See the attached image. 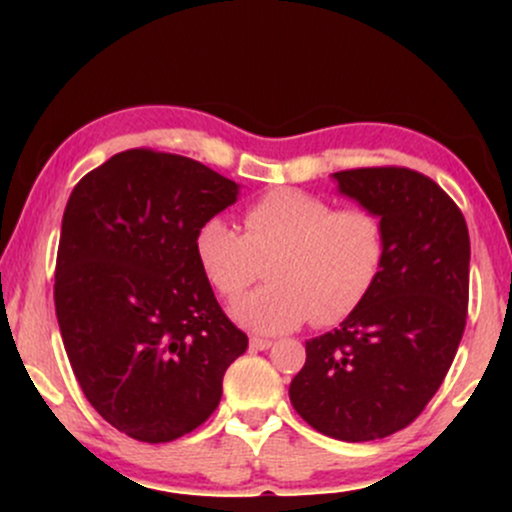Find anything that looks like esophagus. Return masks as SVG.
<instances>
[{"mask_svg": "<svg viewBox=\"0 0 512 512\" xmlns=\"http://www.w3.org/2000/svg\"><path fill=\"white\" fill-rule=\"evenodd\" d=\"M272 346V339L267 337H250V349H257V351H264Z\"/></svg>", "mask_w": 512, "mask_h": 512, "instance_id": "esophagus-1", "label": "esophagus"}]
</instances>
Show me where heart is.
Listing matches in <instances>:
<instances>
[{
  "label": "heart",
  "mask_w": 512,
  "mask_h": 512,
  "mask_svg": "<svg viewBox=\"0 0 512 512\" xmlns=\"http://www.w3.org/2000/svg\"><path fill=\"white\" fill-rule=\"evenodd\" d=\"M195 260L226 301L243 296L267 267L264 289L233 317L252 332H289L310 320L337 325L356 313L385 267V226L370 209H334L327 199L281 187L243 211V233L219 216L197 226Z\"/></svg>",
  "instance_id": "b5f03b06"
}]
</instances>
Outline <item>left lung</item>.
Segmentation results:
<instances>
[{
  "label": "left lung",
  "mask_w": 512,
  "mask_h": 512,
  "mask_svg": "<svg viewBox=\"0 0 512 512\" xmlns=\"http://www.w3.org/2000/svg\"><path fill=\"white\" fill-rule=\"evenodd\" d=\"M334 178L383 221L385 267L356 313L305 342L289 397L315 431L363 443L407 428L443 385L467 325L469 231L448 192L419 170Z\"/></svg>",
  "instance_id": "obj_1"
}]
</instances>
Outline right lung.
<instances>
[{
    "label": "right lung",
    "instance_id": "add662e5",
    "mask_svg": "<svg viewBox=\"0 0 512 512\" xmlns=\"http://www.w3.org/2000/svg\"><path fill=\"white\" fill-rule=\"evenodd\" d=\"M238 185L192 158L127 149L76 182L64 209L55 310L91 407L125 436L170 443L221 402L248 334L195 260L197 226Z\"/></svg>",
    "mask_w": 512,
    "mask_h": 512
}]
</instances>
